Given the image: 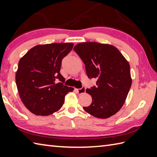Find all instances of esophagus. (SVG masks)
<instances>
[{
    "label": "esophagus",
    "mask_w": 157,
    "mask_h": 157,
    "mask_svg": "<svg viewBox=\"0 0 157 157\" xmlns=\"http://www.w3.org/2000/svg\"><path fill=\"white\" fill-rule=\"evenodd\" d=\"M76 91L78 92V94H84V93L86 92V88H85V87H82V88L76 89Z\"/></svg>",
    "instance_id": "obj_1"
}]
</instances>
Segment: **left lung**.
<instances>
[{"instance_id":"left-lung-1","label":"left lung","mask_w":157,"mask_h":157,"mask_svg":"<svg viewBox=\"0 0 157 157\" xmlns=\"http://www.w3.org/2000/svg\"><path fill=\"white\" fill-rule=\"evenodd\" d=\"M73 50L84 63L88 78L97 79L96 86L86 90L92 101L83 109L100 119L115 115L125 103L132 86L128 61L111 44L82 42Z\"/></svg>"}]
</instances>
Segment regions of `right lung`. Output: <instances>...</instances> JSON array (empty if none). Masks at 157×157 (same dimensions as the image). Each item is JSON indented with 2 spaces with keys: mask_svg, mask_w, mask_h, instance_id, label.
Returning a JSON list of instances; mask_svg holds the SVG:
<instances>
[{
  "mask_svg": "<svg viewBox=\"0 0 157 157\" xmlns=\"http://www.w3.org/2000/svg\"><path fill=\"white\" fill-rule=\"evenodd\" d=\"M73 43L39 44L20 59L15 82L23 105L36 115L47 116L59 111L65 96L73 88L63 85L60 73L62 59L69 54ZM59 79L60 82L56 83Z\"/></svg>",
  "mask_w": 157,
  "mask_h": 157,
  "instance_id": "right-lung-1",
  "label": "right lung"
}]
</instances>
